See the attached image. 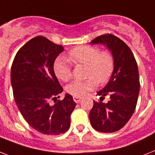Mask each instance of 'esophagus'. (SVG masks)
<instances>
[{"label": "esophagus", "instance_id": "obj_1", "mask_svg": "<svg viewBox=\"0 0 155 155\" xmlns=\"http://www.w3.org/2000/svg\"><path fill=\"white\" fill-rule=\"evenodd\" d=\"M74 101L76 103H79V102L81 101V97H74Z\"/></svg>", "mask_w": 155, "mask_h": 155}]
</instances>
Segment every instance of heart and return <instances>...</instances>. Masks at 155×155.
Segmentation results:
<instances>
[{
	"label": "heart",
	"instance_id": "heart-1",
	"mask_svg": "<svg viewBox=\"0 0 155 155\" xmlns=\"http://www.w3.org/2000/svg\"><path fill=\"white\" fill-rule=\"evenodd\" d=\"M67 60L74 65L85 66L84 81H74L66 86V92L78 97H84L99 85H103L110 79L114 70V57L110 51H102L97 46H81L71 50ZM54 73L62 81H68L72 77L71 68L66 61L59 59L54 64Z\"/></svg>",
	"mask_w": 155,
	"mask_h": 155
}]
</instances>
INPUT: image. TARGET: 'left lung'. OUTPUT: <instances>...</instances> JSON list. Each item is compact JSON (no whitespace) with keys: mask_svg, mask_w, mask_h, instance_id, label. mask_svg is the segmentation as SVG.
<instances>
[{"mask_svg":"<svg viewBox=\"0 0 155 155\" xmlns=\"http://www.w3.org/2000/svg\"><path fill=\"white\" fill-rule=\"evenodd\" d=\"M90 43L108 47L114 57V70L108 84L97 92L101 102L93 101L89 120L96 131L115 132L124 127L137 104L140 89L137 62L128 46L113 35H102ZM105 95L110 97L106 104L101 102Z\"/></svg>","mask_w":155,"mask_h":155,"instance_id":"left-lung-1","label":"left lung"}]
</instances>
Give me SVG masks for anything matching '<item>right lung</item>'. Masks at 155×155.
<instances>
[{"mask_svg":"<svg viewBox=\"0 0 155 155\" xmlns=\"http://www.w3.org/2000/svg\"><path fill=\"white\" fill-rule=\"evenodd\" d=\"M63 51L62 46L45 37H35L18 51L12 65L16 105L27 123L43 135L68 131L70 115L77 104L68 93L62 101H57L63 89L54 74V63Z\"/></svg>","mask_w":155,"mask_h":155,"instance_id":"add662e5","label":"right lung"}]
</instances>
